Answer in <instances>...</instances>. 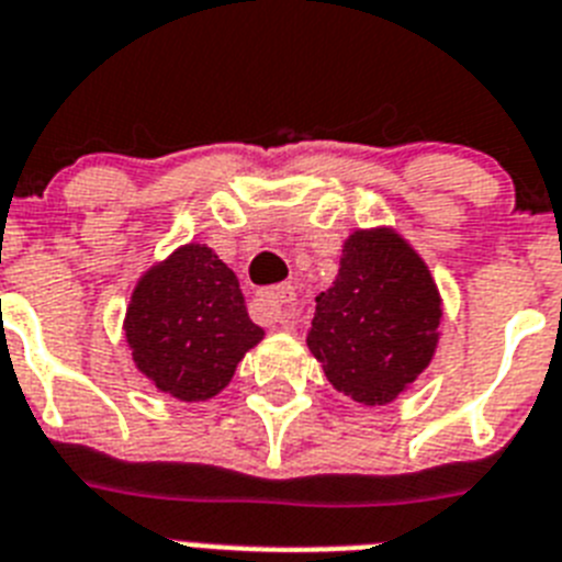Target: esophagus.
<instances>
[{"instance_id":"34e87169","label":"esophagus","mask_w":562,"mask_h":562,"mask_svg":"<svg viewBox=\"0 0 562 562\" xmlns=\"http://www.w3.org/2000/svg\"><path fill=\"white\" fill-rule=\"evenodd\" d=\"M291 303H294V289H291V285H277V289L259 291V294L254 296L251 314L254 319H259V323L289 328V325H294V317H296Z\"/></svg>"}]
</instances>
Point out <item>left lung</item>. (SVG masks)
I'll return each instance as SVG.
<instances>
[{"mask_svg":"<svg viewBox=\"0 0 562 562\" xmlns=\"http://www.w3.org/2000/svg\"><path fill=\"white\" fill-rule=\"evenodd\" d=\"M442 296L426 259L391 225L357 228L305 337L328 383L360 405H389L431 366Z\"/></svg>","mask_w":562,"mask_h":562,"instance_id":"8db88e82","label":"left lung"}]
</instances>
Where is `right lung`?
I'll use <instances>...</instances> for the list:
<instances>
[{"label": "right lung", "mask_w": 562, "mask_h": 562, "mask_svg": "<svg viewBox=\"0 0 562 562\" xmlns=\"http://www.w3.org/2000/svg\"><path fill=\"white\" fill-rule=\"evenodd\" d=\"M122 328L139 374L182 403L216 397L266 337L237 273L202 243L179 245L136 280Z\"/></svg>", "instance_id": "right-lung-1"}]
</instances>
